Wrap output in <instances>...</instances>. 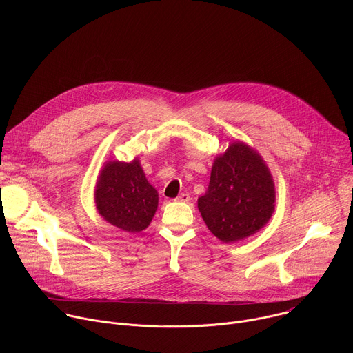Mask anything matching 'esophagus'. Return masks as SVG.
<instances>
[{
    "label": "esophagus",
    "mask_w": 353,
    "mask_h": 353,
    "mask_svg": "<svg viewBox=\"0 0 353 353\" xmlns=\"http://www.w3.org/2000/svg\"><path fill=\"white\" fill-rule=\"evenodd\" d=\"M176 201H180V203H188V201H190V195L185 194V192H181L180 195H177Z\"/></svg>",
    "instance_id": "1"
}]
</instances>
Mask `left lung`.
Returning <instances> with one entry per match:
<instances>
[{
    "instance_id": "obj_1",
    "label": "left lung",
    "mask_w": 353,
    "mask_h": 353,
    "mask_svg": "<svg viewBox=\"0 0 353 353\" xmlns=\"http://www.w3.org/2000/svg\"><path fill=\"white\" fill-rule=\"evenodd\" d=\"M275 188L259 154L241 142L216 158L207 192L198 210L208 229L222 241H236L260 230L271 218Z\"/></svg>"
}]
</instances>
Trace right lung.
Here are the masks:
<instances>
[{"label": "right lung", "instance_id": "add662e5", "mask_svg": "<svg viewBox=\"0 0 353 353\" xmlns=\"http://www.w3.org/2000/svg\"><path fill=\"white\" fill-rule=\"evenodd\" d=\"M158 191L150 185L139 162H109L99 176L94 203L113 226L137 233L148 228L158 208Z\"/></svg>", "mask_w": 353, "mask_h": 353}]
</instances>
